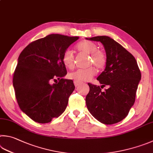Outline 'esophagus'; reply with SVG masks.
Instances as JSON below:
<instances>
[{"label":"esophagus","instance_id":"esophagus-1","mask_svg":"<svg viewBox=\"0 0 153 153\" xmlns=\"http://www.w3.org/2000/svg\"><path fill=\"white\" fill-rule=\"evenodd\" d=\"M74 85H75V86H76V87H77V86H78L80 84H81V82H77V81H74Z\"/></svg>","mask_w":153,"mask_h":153}]
</instances>
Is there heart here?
Here are the masks:
<instances>
[{"label": "heart", "instance_id": "obj_1", "mask_svg": "<svg viewBox=\"0 0 153 153\" xmlns=\"http://www.w3.org/2000/svg\"><path fill=\"white\" fill-rule=\"evenodd\" d=\"M77 51L82 54L90 55L87 65H94L99 69H103L107 63V56L104 52L98 50V47L91 41H82L76 46ZM63 65L69 69L74 68V56L72 52L67 50L63 55ZM96 69L93 66L85 69H79L69 74V78L77 82L89 81L95 76Z\"/></svg>", "mask_w": 153, "mask_h": 153}]
</instances>
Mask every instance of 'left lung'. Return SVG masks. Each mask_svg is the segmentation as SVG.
<instances>
[{"mask_svg": "<svg viewBox=\"0 0 153 153\" xmlns=\"http://www.w3.org/2000/svg\"><path fill=\"white\" fill-rule=\"evenodd\" d=\"M87 39L100 41L104 47L107 63L97 79L102 85L88 83L90 91L86 105L94 118L104 124L123 120L135 102L141 73L134 57L120 44L108 36H97ZM108 85L104 91L102 86Z\"/></svg>", "mask_w": 153, "mask_h": 153, "instance_id": "left-lung-1", "label": "left lung"}]
</instances>
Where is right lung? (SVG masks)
I'll return each mask as SVG.
<instances>
[{"label": "right lung", "mask_w": 153, "mask_h": 153, "mask_svg": "<svg viewBox=\"0 0 153 153\" xmlns=\"http://www.w3.org/2000/svg\"><path fill=\"white\" fill-rule=\"evenodd\" d=\"M78 39L49 35L29 43L19 55L13 78L15 96L21 110L36 123H50L66 109L75 85L63 78L67 70L62 57Z\"/></svg>", "instance_id": "add662e5"}]
</instances>
